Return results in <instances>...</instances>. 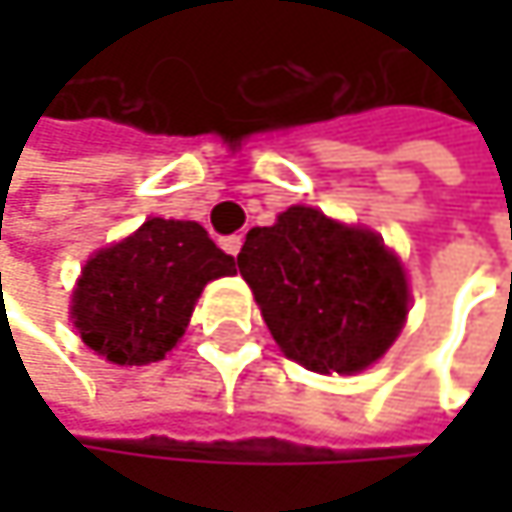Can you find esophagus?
Returning <instances> with one entry per match:
<instances>
[{"instance_id": "34e87169", "label": "esophagus", "mask_w": 512, "mask_h": 512, "mask_svg": "<svg viewBox=\"0 0 512 512\" xmlns=\"http://www.w3.org/2000/svg\"><path fill=\"white\" fill-rule=\"evenodd\" d=\"M222 249H225V252H228V255H240V249H243V237H240V234H234V237H225V240H222Z\"/></svg>"}]
</instances>
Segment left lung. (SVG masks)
Wrapping results in <instances>:
<instances>
[{
  "mask_svg": "<svg viewBox=\"0 0 512 512\" xmlns=\"http://www.w3.org/2000/svg\"><path fill=\"white\" fill-rule=\"evenodd\" d=\"M281 353L314 373H358L385 356L409 314L400 257L379 234L317 207L252 228L237 255Z\"/></svg>",
  "mask_w": 512,
  "mask_h": 512,
  "instance_id": "8db88e82",
  "label": "left lung"
}]
</instances>
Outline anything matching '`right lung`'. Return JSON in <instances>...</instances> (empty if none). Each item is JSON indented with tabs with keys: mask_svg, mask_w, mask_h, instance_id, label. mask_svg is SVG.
I'll list each match as a JSON object with an SVG mask.
<instances>
[{
	"mask_svg": "<svg viewBox=\"0 0 512 512\" xmlns=\"http://www.w3.org/2000/svg\"><path fill=\"white\" fill-rule=\"evenodd\" d=\"M234 272V257L198 222L154 216L85 260L70 320L82 344L106 361L151 364L177 347L207 281Z\"/></svg>",
	"mask_w": 512,
	"mask_h": 512,
	"instance_id": "1",
	"label": "right lung"
}]
</instances>
